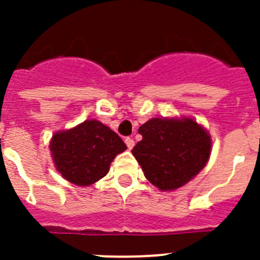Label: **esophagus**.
<instances>
[{
  "instance_id": "obj_1",
  "label": "esophagus",
  "mask_w": 260,
  "mask_h": 260,
  "mask_svg": "<svg viewBox=\"0 0 260 260\" xmlns=\"http://www.w3.org/2000/svg\"><path fill=\"white\" fill-rule=\"evenodd\" d=\"M125 143H126V146H127V148L128 150H132L133 147H134V144H135V142L133 141V138H125Z\"/></svg>"
}]
</instances>
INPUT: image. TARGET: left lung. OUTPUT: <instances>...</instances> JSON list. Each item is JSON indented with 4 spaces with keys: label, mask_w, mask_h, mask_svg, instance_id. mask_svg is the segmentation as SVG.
Masks as SVG:
<instances>
[{
    "label": "left lung",
    "mask_w": 260,
    "mask_h": 260,
    "mask_svg": "<svg viewBox=\"0 0 260 260\" xmlns=\"http://www.w3.org/2000/svg\"><path fill=\"white\" fill-rule=\"evenodd\" d=\"M138 132L143 139L133 155L147 180L162 191L187 183L208 161L211 138L194 119L152 118Z\"/></svg>",
    "instance_id": "left-lung-1"
}]
</instances>
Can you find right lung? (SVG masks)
Here are the masks:
<instances>
[{"mask_svg":"<svg viewBox=\"0 0 260 260\" xmlns=\"http://www.w3.org/2000/svg\"><path fill=\"white\" fill-rule=\"evenodd\" d=\"M127 147L113 130L96 119L59 132L50 141L53 161L63 178L78 186L95 183L109 171L110 162Z\"/></svg>","mask_w":260,"mask_h":260,"instance_id":"1","label":"right lung"}]
</instances>
